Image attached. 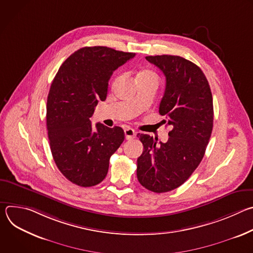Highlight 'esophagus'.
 I'll use <instances>...</instances> for the list:
<instances>
[{"label":"esophagus","instance_id":"34e87169","mask_svg":"<svg viewBox=\"0 0 253 253\" xmlns=\"http://www.w3.org/2000/svg\"><path fill=\"white\" fill-rule=\"evenodd\" d=\"M124 134H125L126 140H131V139H133L135 137L136 132H135L134 129H132L130 127H127V128L124 129Z\"/></svg>","mask_w":253,"mask_h":253}]
</instances>
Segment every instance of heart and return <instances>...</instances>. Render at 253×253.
Listing matches in <instances>:
<instances>
[{
	"label": "heart",
	"instance_id": "obj_1",
	"mask_svg": "<svg viewBox=\"0 0 253 253\" xmlns=\"http://www.w3.org/2000/svg\"><path fill=\"white\" fill-rule=\"evenodd\" d=\"M138 76H154V77H156V76H155V74L153 73V72L148 71V70H144V71H142L141 73H139V75H138Z\"/></svg>",
	"mask_w": 253,
	"mask_h": 253
}]
</instances>
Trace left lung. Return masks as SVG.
Returning a JSON list of instances; mask_svg holds the SVG:
<instances>
[{"instance_id": "8db88e82", "label": "left lung", "mask_w": 253, "mask_h": 253, "mask_svg": "<svg viewBox=\"0 0 253 253\" xmlns=\"http://www.w3.org/2000/svg\"><path fill=\"white\" fill-rule=\"evenodd\" d=\"M146 60L166 78L159 114L166 116L172 130L166 143L137 134L144 147L137 159V178L146 189L163 193L182 185L201 162L213 128V100L204 73L194 63L171 55Z\"/></svg>"}]
</instances>
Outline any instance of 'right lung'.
Segmentation results:
<instances>
[{
    "label": "right lung",
    "instance_id": "right-lung-1",
    "mask_svg": "<svg viewBox=\"0 0 253 253\" xmlns=\"http://www.w3.org/2000/svg\"><path fill=\"white\" fill-rule=\"evenodd\" d=\"M135 53L112 48L84 47L61 65L47 100V129L54 161L61 173L81 187L99 184L112 154L124 141L121 127H92L99 100L107 97L113 72Z\"/></svg>",
    "mask_w": 253,
    "mask_h": 253
}]
</instances>
